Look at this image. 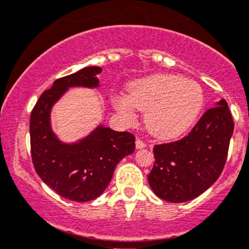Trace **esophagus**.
<instances>
[{"instance_id": "obj_1", "label": "esophagus", "mask_w": 249, "mask_h": 249, "mask_svg": "<svg viewBox=\"0 0 249 249\" xmlns=\"http://www.w3.org/2000/svg\"><path fill=\"white\" fill-rule=\"evenodd\" d=\"M145 146H146V144H145L144 142L141 141V139H137V141H136V147L137 148H144Z\"/></svg>"}]
</instances>
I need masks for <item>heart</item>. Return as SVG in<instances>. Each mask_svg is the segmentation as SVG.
I'll return each instance as SVG.
<instances>
[{"label": "heart", "mask_w": 249, "mask_h": 249, "mask_svg": "<svg viewBox=\"0 0 249 249\" xmlns=\"http://www.w3.org/2000/svg\"><path fill=\"white\" fill-rule=\"evenodd\" d=\"M117 111L131 122L136 108L145 111V125L153 136L176 138L194 124L204 107V92L196 82L157 73L133 82L128 96L115 99Z\"/></svg>", "instance_id": "b5f03b06"}]
</instances>
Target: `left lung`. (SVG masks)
I'll list each match as a JSON object with an SVG mask.
<instances>
[{
	"label": "left lung",
	"instance_id": "8db88e82",
	"mask_svg": "<svg viewBox=\"0 0 249 249\" xmlns=\"http://www.w3.org/2000/svg\"><path fill=\"white\" fill-rule=\"evenodd\" d=\"M234 123L225 99L215 103L178 142L156 145L148 184L157 196L171 202L196 199L224 170Z\"/></svg>",
	"mask_w": 249,
	"mask_h": 249
}]
</instances>
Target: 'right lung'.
<instances>
[{"label":"right lung","instance_id":"1","mask_svg":"<svg viewBox=\"0 0 249 249\" xmlns=\"http://www.w3.org/2000/svg\"><path fill=\"white\" fill-rule=\"evenodd\" d=\"M101 67H85L53 82L37 101L30 116L34 167L51 190L77 202L98 198L110 184L118 162L133 153L134 136L103 123L76 142H63L53 132L51 111L70 89H99Z\"/></svg>","mask_w":249,"mask_h":249}]
</instances>
